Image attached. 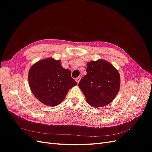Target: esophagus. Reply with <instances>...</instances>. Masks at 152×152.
<instances>
[{"mask_svg":"<svg viewBox=\"0 0 152 152\" xmlns=\"http://www.w3.org/2000/svg\"><path fill=\"white\" fill-rule=\"evenodd\" d=\"M80 79H81V77H80V76H79V77H77L76 79H75V80H76V82H77V83L78 84L79 82V81H80Z\"/></svg>","mask_w":152,"mask_h":152,"instance_id":"1","label":"esophagus"}]
</instances>
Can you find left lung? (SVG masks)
Masks as SVG:
<instances>
[{
  "label": "left lung",
  "mask_w": 152,
  "mask_h": 152,
  "mask_svg": "<svg viewBox=\"0 0 152 152\" xmlns=\"http://www.w3.org/2000/svg\"><path fill=\"white\" fill-rule=\"evenodd\" d=\"M86 72L79 86L87 102L96 108L111 103L120 88L118 71L110 63L99 59L87 63Z\"/></svg>",
  "instance_id": "obj_1"
}]
</instances>
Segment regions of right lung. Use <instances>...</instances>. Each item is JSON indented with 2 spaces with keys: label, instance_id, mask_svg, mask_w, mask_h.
<instances>
[{
  "label": "right lung",
  "instance_id": "add662e5",
  "mask_svg": "<svg viewBox=\"0 0 152 152\" xmlns=\"http://www.w3.org/2000/svg\"><path fill=\"white\" fill-rule=\"evenodd\" d=\"M60 61L42 59L32 66L28 73L30 87L35 98L50 107L60 103L68 90L77 85L71 72L63 68Z\"/></svg>",
  "mask_w": 152,
  "mask_h": 152
}]
</instances>
